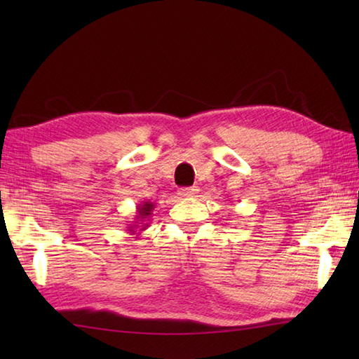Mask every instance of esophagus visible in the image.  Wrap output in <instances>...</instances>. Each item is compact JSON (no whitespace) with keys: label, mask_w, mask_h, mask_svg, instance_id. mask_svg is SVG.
Here are the masks:
<instances>
[{"label":"esophagus","mask_w":359,"mask_h":359,"mask_svg":"<svg viewBox=\"0 0 359 359\" xmlns=\"http://www.w3.org/2000/svg\"><path fill=\"white\" fill-rule=\"evenodd\" d=\"M197 193H199V188L197 187H188V188H180L179 189V196L180 197H194Z\"/></svg>","instance_id":"esophagus-1"}]
</instances>
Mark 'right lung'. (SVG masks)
I'll return each instance as SVG.
<instances>
[{
  "mask_svg": "<svg viewBox=\"0 0 359 359\" xmlns=\"http://www.w3.org/2000/svg\"><path fill=\"white\" fill-rule=\"evenodd\" d=\"M152 210H154V203H151V202L139 203V207H137V216L134 219V222L128 225V233L139 236L140 233L147 230V228H148L147 220L151 217Z\"/></svg>",
  "mask_w": 359,
  "mask_h": 359,
  "instance_id": "right-lung-1",
  "label": "right lung"
}]
</instances>
